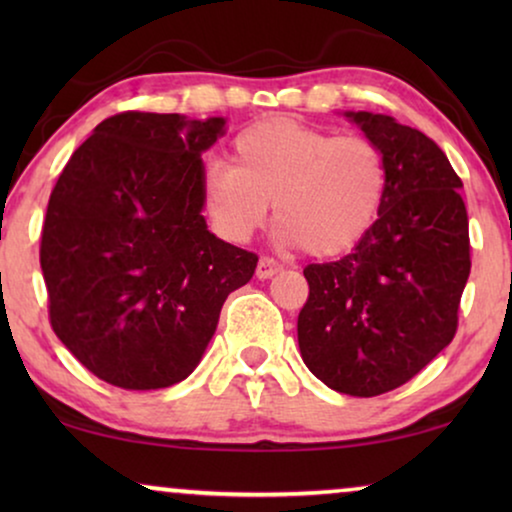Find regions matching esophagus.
<instances>
[{"label": "esophagus", "mask_w": 512, "mask_h": 512, "mask_svg": "<svg viewBox=\"0 0 512 512\" xmlns=\"http://www.w3.org/2000/svg\"><path fill=\"white\" fill-rule=\"evenodd\" d=\"M279 270H282V265H279L275 258L261 256V261H258V268H256V277L258 279H270L272 275H277Z\"/></svg>", "instance_id": "1"}]
</instances>
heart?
I'll use <instances>...</instances> for the list:
<instances>
[{"label": "heart", "instance_id": "b5f03b06", "mask_svg": "<svg viewBox=\"0 0 512 512\" xmlns=\"http://www.w3.org/2000/svg\"><path fill=\"white\" fill-rule=\"evenodd\" d=\"M233 165L214 160L200 191L216 230L244 242L275 202L279 237L310 256L356 247L387 198V158L373 139L340 135L293 118H263L237 132Z\"/></svg>", "mask_w": 512, "mask_h": 512}]
</instances>
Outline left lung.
<instances>
[{
  "mask_svg": "<svg viewBox=\"0 0 512 512\" xmlns=\"http://www.w3.org/2000/svg\"><path fill=\"white\" fill-rule=\"evenodd\" d=\"M345 116L387 158V198L347 256L303 270L298 347L326 387L370 398L412 380L452 342L471 242L461 179L440 146L391 116Z\"/></svg>",
  "mask_w": 512,
  "mask_h": 512,
  "instance_id": "obj_1",
  "label": "left lung"
}]
</instances>
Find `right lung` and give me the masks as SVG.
<instances>
[{
	"mask_svg": "<svg viewBox=\"0 0 512 512\" xmlns=\"http://www.w3.org/2000/svg\"><path fill=\"white\" fill-rule=\"evenodd\" d=\"M226 118L123 111L72 153L48 200L41 272L69 352L121 389L186 380L258 256L207 230L202 153Z\"/></svg>",
	"mask_w": 512,
	"mask_h": 512,
	"instance_id": "add662e5",
	"label": "right lung"
}]
</instances>
